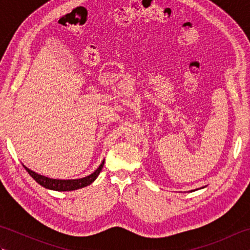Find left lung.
<instances>
[{"mask_svg":"<svg viewBox=\"0 0 250 250\" xmlns=\"http://www.w3.org/2000/svg\"><path fill=\"white\" fill-rule=\"evenodd\" d=\"M191 191H194V190H191Z\"/></svg>","mask_w":250,"mask_h":250,"instance_id":"1","label":"left lung"}]
</instances>
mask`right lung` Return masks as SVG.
<instances>
[{"instance_id": "right-lung-1", "label": "right lung", "mask_w": 250, "mask_h": 250, "mask_svg": "<svg viewBox=\"0 0 250 250\" xmlns=\"http://www.w3.org/2000/svg\"><path fill=\"white\" fill-rule=\"evenodd\" d=\"M104 166V161L101 163V166L95 169V171L89 175L87 177H83L81 179H68V180H62V179H51L48 177H45L43 175L37 174L33 171H31L26 167L24 168L26 169V172L30 174V176L33 178L37 184H40L43 187L47 189H51V190H56V191H72V190H76L79 188H83L86 186L92 184L97 177L99 176L100 172L102 171Z\"/></svg>"}]
</instances>
